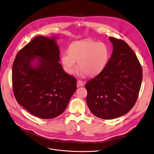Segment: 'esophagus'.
<instances>
[{"label":"esophagus","instance_id":"obj_1","mask_svg":"<svg viewBox=\"0 0 154 154\" xmlns=\"http://www.w3.org/2000/svg\"><path fill=\"white\" fill-rule=\"evenodd\" d=\"M77 87H82L84 85V82L82 80H78L77 82Z\"/></svg>","mask_w":154,"mask_h":154}]
</instances>
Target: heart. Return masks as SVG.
<instances>
[{"label":"heart","instance_id":"obj_1","mask_svg":"<svg viewBox=\"0 0 154 154\" xmlns=\"http://www.w3.org/2000/svg\"><path fill=\"white\" fill-rule=\"evenodd\" d=\"M110 56L109 48L106 44L91 39L72 42L69 51L63 52L61 61L65 71L72 74L77 61L78 72L80 75L94 77L105 69Z\"/></svg>","mask_w":154,"mask_h":154}]
</instances>
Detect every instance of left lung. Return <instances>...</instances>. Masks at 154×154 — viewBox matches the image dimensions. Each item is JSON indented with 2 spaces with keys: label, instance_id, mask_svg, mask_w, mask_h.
Instances as JSON below:
<instances>
[{
  "label": "left lung",
  "instance_id": "1",
  "mask_svg": "<svg viewBox=\"0 0 154 154\" xmlns=\"http://www.w3.org/2000/svg\"><path fill=\"white\" fill-rule=\"evenodd\" d=\"M113 52L102 72L85 84L91 112L103 119L126 114L137 102L142 69L136 54L124 41L109 37Z\"/></svg>",
  "mask_w": 154,
  "mask_h": 154
}]
</instances>
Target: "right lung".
Listing matches in <instances>:
<instances>
[{
    "label": "right lung",
    "mask_w": 154,
    "mask_h": 154,
    "mask_svg": "<svg viewBox=\"0 0 154 154\" xmlns=\"http://www.w3.org/2000/svg\"><path fill=\"white\" fill-rule=\"evenodd\" d=\"M57 36H38L20 50L12 66V85L19 104L41 119L61 115L77 89L74 77L60 61Z\"/></svg>",
    "instance_id": "1"
}]
</instances>
